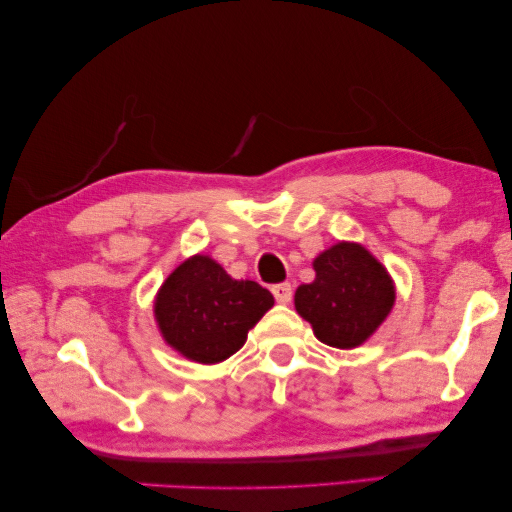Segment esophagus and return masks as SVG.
Segmentation results:
<instances>
[{
    "label": "esophagus",
    "instance_id": "obj_1",
    "mask_svg": "<svg viewBox=\"0 0 512 512\" xmlns=\"http://www.w3.org/2000/svg\"><path fill=\"white\" fill-rule=\"evenodd\" d=\"M272 295L279 304H288L290 297H293V286L290 283H277V286H272Z\"/></svg>",
    "mask_w": 512,
    "mask_h": 512
}]
</instances>
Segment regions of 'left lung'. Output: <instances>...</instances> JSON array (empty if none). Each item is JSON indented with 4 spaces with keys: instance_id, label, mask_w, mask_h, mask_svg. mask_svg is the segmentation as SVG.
<instances>
[{
    "instance_id": "8db88e82",
    "label": "left lung",
    "mask_w": 512,
    "mask_h": 512,
    "mask_svg": "<svg viewBox=\"0 0 512 512\" xmlns=\"http://www.w3.org/2000/svg\"><path fill=\"white\" fill-rule=\"evenodd\" d=\"M316 279L295 290V309L318 341L338 350L366 343L393 309L391 274L359 242H336L313 261Z\"/></svg>"
}]
</instances>
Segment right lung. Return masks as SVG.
Here are the masks:
<instances>
[{"label": "right lung", "mask_w": 512, "mask_h": 512, "mask_svg": "<svg viewBox=\"0 0 512 512\" xmlns=\"http://www.w3.org/2000/svg\"><path fill=\"white\" fill-rule=\"evenodd\" d=\"M274 306L256 281H238L215 258H185L157 290L153 313L169 348L196 364H219L247 341L249 329Z\"/></svg>", "instance_id": "right-lung-1"}]
</instances>
